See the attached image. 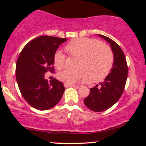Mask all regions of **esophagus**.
<instances>
[{"label": "esophagus", "instance_id": "1", "mask_svg": "<svg viewBox=\"0 0 146 146\" xmlns=\"http://www.w3.org/2000/svg\"><path fill=\"white\" fill-rule=\"evenodd\" d=\"M64 86L66 87V88H67V87H73V86H75L76 85L75 84H66V83H64Z\"/></svg>", "mask_w": 146, "mask_h": 146}]
</instances>
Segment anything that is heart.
<instances>
[{
	"instance_id": "b5f03b06",
	"label": "heart",
	"mask_w": 146,
	"mask_h": 146,
	"mask_svg": "<svg viewBox=\"0 0 146 146\" xmlns=\"http://www.w3.org/2000/svg\"><path fill=\"white\" fill-rule=\"evenodd\" d=\"M71 56L78 57L77 68L60 71L58 78L60 81L72 84L87 75L90 82H101L108 76L114 62L113 53L109 46L100 40L90 38H79L65 46ZM65 55L61 51L54 54L53 62L56 68H62L65 64Z\"/></svg>"
}]
</instances>
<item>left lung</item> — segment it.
Here are the masks:
<instances>
[{
	"instance_id": "left-lung-1",
	"label": "left lung",
	"mask_w": 146,
	"mask_h": 146,
	"mask_svg": "<svg viewBox=\"0 0 146 146\" xmlns=\"http://www.w3.org/2000/svg\"><path fill=\"white\" fill-rule=\"evenodd\" d=\"M110 44L114 55L113 67L104 81L90 88L84 104L90 110L102 112L108 110L119 100L123 94L127 76L128 65L124 53L120 46L108 37L99 34Z\"/></svg>"
}]
</instances>
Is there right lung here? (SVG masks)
<instances>
[{
  "instance_id": "right-lung-1",
  "label": "right lung",
  "mask_w": 146,
  "mask_h": 146,
  "mask_svg": "<svg viewBox=\"0 0 146 146\" xmlns=\"http://www.w3.org/2000/svg\"><path fill=\"white\" fill-rule=\"evenodd\" d=\"M66 38L41 36L28 42L16 62V76L22 96L31 106L40 110L56 106L62 97V82L53 78L48 82L46 72L54 73L53 58Z\"/></svg>"
}]
</instances>
